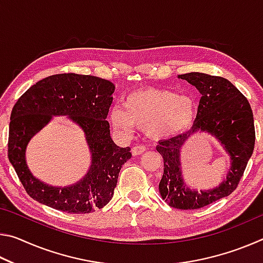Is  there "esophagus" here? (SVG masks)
I'll return each instance as SVG.
<instances>
[{
  "label": "esophagus",
  "mask_w": 263,
  "mask_h": 263,
  "mask_svg": "<svg viewBox=\"0 0 263 263\" xmlns=\"http://www.w3.org/2000/svg\"><path fill=\"white\" fill-rule=\"evenodd\" d=\"M146 151V147L145 146H142V145H137V146H133L132 147V149H131V152H132V154L133 155H140V154H142Z\"/></svg>",
  "instance_id": "34e87169"
}]
</instances>
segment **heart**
Wrapping results in <instances>:
<instances>
[{
	"mask_svg": "<svg viewBox=\"0 0 263 263\" xmlns=\"http://www.w3.org/2000/svg\"><path fill=\"white\" fill-rule=\"evenodd\" d=\"M124 107L112 108L110 121L116 130L126 135L138 125L145 126L155 139H169L188 131L196 119L193 97L177 95L169 89H138L126 96Z\"/></svg>",
	"mask_w": 263,
	"mask_h": 263,
	"instance_id": "b5f03b06",
	"label": "heart"
}]
</instances>
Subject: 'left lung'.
Instances as JSON below:
<instances>
[{"instance_id":"obj_1","label":"left lung","mask_w":263,"mask_h":263,"mask_svg":"<svg viewBox=\"0 0 263 263\" xmlns=\"http://www.w3.org/2000/svg\"><path fill=\"white\" fill-rule=\"evenodd\" d=\"M195 86L201 94L197 116L188 132L159 141L157 151L163 158L160 195L169 206L196 210L233 193L246 169L255 144L254 118L248 101L229 80L204 73L177 77ZM197 133H208L230 157L225 180L212 190L196 191L185 183L181 174L180 151Z\"/></svg>"}]
</instances>
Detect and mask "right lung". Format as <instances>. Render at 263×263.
I'll use <instances>...</instances> for the list:
<instances>
[{"label": "right lung", "instance_id": "right-lung-1", "mask_svg": "<svg viewBox=\"0 0 263 263\" xmlns=\"http://www.w3.org/2000/svg\"><path fill=\"white\" fill-rule=\"evenodd\" d=\"M114 91L108 80L68 73L43 79L20 97L10 116L8 158L30 197L68 213H90L111 201L121 168L131 158L130 147H119L111 139L105 121ZM55 115H65L82 128L92 154L87 174L66 187L38 180L25 158L30 138Z\"/></svg>", "mask_w": 263, "mask_h": 263}]
</instances>
